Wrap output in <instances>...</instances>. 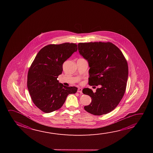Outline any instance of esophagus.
Segmentation results:
<instances>
[{"instance_id":"obj_1","label":"esophagus","mask_w":153,"mask_h":153,"mask_svg":"<svg viewBox=\"0 0 153 153\" xmlns=\"http://www.w3.org/2000/svg\"><path fill=\"white\" fill-rule=\"evenodd\" d=\"M77 92H78L80 93H82V88H78Z\"/></svg>"}]
</instances>
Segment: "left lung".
<instances>
[{
    "label": "left lung",
    "mask_w": 153,
    "mask_h": 153,
    "mask_svg": "<svg viewBox=\"0 0 153 153\" xmlns=\"http://www.w3.org/2000/svg\"><path fill=\"white\" fill-rule=\"evenodd\" d=\"M78 48L90 67L88 84L100 86L95 92L88 88L83 89V93L92 99L85 110L94 115L110 113L125 93L128 73L127 61L122 51L110 42L79 43Z\"/></svg>",
    "instance_id": "obj_1"
}]
</instances>
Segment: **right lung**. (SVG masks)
Returning a JSON list of instances; mask_svg holds the SVG:
<instances>
[{
	"label": "right lung",
	"instance_id": "1",
	"mask_svg": "<svg viewBox=\"0 0 153 153\" xmlns=\"http://www.w3.org/2000/svg\"><path fill=\"white\" fill-rule=\"evenodd\" d=\"M77 50L76 43L50 44L40 50L30 65L27 87L36 106L43 112L51 113L62 106L69 94L77 92L75 86L59 83L63 63Z\"/></svg>",
	"mask_w": 153,
	"mask_h": 153
}]
</instances>
